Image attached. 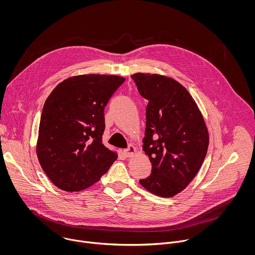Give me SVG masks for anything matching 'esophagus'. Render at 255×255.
I'll return each instance as SVG.
<instances>
[{"mask_svg": "<svg viewBox=\"0 0 255 255\" xmlns=\"http://www.w3.org/2000/svg\"><path fill=\"white\" fill-rule=\"evenodd\" d=\"M136 152V148L133 145H129L127 149L124 150V153L127 157H131Z\"/></svg>", "mask_w": 255, "mask_h": 255, "instance_id": "1", "label": "esophagus"}]
</instances>
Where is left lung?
Wrapping results in <instances>:
<instances>
[{
    "label": "left lung",
    "instance_id": "8db88e82",
    "mask_svg": "<svg viewBox=\"0 0 255 255\" xmlns=\"http://www.w3.org/2000/svg\"><path fill=\"white\" fill-rule=\"evenodd\" d=\"M131 78L148 100L142 148L152 170L139 182L155 195L172 197L193 180L205 159L209 134L204 119L191 95L175 79L141 73Z\"/></svg>",
    "mask_w": 255,
    "mask_h": 255
}]
</instances>
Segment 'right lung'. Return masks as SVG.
<instances>
[{
  "label": "right lung",
  "instance_id": "add662e5",
  "mask_svg": "<svg viewBox=\"0 0 255 255\" xmlns=\"http://www.w3.org/2000/svg\"><path fill=\"white\" fill-rule=\"evenodd\" d=\"M126 78L82 74L59 83L47 98L39 126V163L57 187L79 191L98 182L118 155L102 143L104 109Z\"/></svg>",
  "mask_w": 255,
  "mask_h": 255
}]
</instances>
